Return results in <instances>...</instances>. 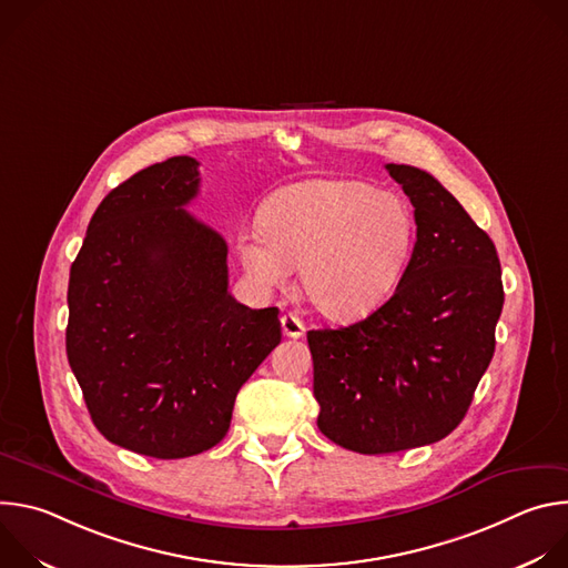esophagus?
Segmentation results:
<instances>
[{
    "mask_svg": "<svg viewBox=\"0 0 568 568\" xmlns=\"http://www.w3.org/2000/svg\"><path fill=\"white\" fill-rule=\"evenodd\" d=\"M281 326H283V335H285V337L298 339V337L305 335V323H303L296 314H292V312L281 318Z\"/></svg>",
    "mask_w": 568,
    "mask_h": 568,
    "instance_id": "obj_1",
    "label": "esophagus"
}]
</instances>
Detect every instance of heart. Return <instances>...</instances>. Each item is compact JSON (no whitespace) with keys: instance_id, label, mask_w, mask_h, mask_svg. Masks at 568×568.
Masks as SVG:
<instances>
[{"instance_id":"b5f03b06","label":"heart","mask_w":568,"mask_h":568,"mask_svg":"<svg viewBox=\"0 0 568 568\" xmlns=\"http://www.w3.org/2000/svg\"><path fill=\"white\" fill-rule=\"evenodd\" d=\"M414 209L395 193L353 180H316L276 193L263 224L242 226L237 256L263 287L301 265V292L333 321H357L397 290L416 252Z\"/></svg>"}]
</instances>
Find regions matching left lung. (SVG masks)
Wrapping results in <instances>:
<instances>
[{"label":"left lung","mask_w":568,"mask_h":568,"mask_svg":"<svg viewBox=\"0 0 568 568\" xmlns=\"http://www.w3.org/2000/svg\"><path fill=\"white\" fill-rule=\"evenodd\" d=\"M414 204L416 252L393 296L339 331H310L316 425L357 454L438 443L465 418L504 307L495 242L429 173L386 164Z\"/></svg>","instance_id":"8db88e82"}]
</instances>
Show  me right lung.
<instances>
[{
  "label": "right lung",
  "mask_w": 568,
  "mask_h": 568,
  "mask_svg": "<svg viewBox=\"0 0 568 568\" xmlns=\"http://www.w3.org/2000/svg\"><path fill=\"white\" fill-rule=\"evenodd\" d=\"M197 166L171 156L110 191L69 272L67 359L88 412L152 458L217 445L240 386L281 344L278 307L229 294L224 237L186 211Z\"/></svg>",
  "instance_id": "obj_1"
}]
</instances>
